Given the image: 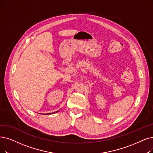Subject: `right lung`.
<instances>
[{"instance_id":"add662e5","label":"right lung","mask_w":153,"mask_h":153,"mask_svg":"<svg viewBox=\"0 0 153 153\" xmlns=\"http://www.w3.org/2000/svg\"><path fill=\"white\" fill-rule=\"evenodd\" d=\"M59 111H56V112H53V113H48V114H43V115H49V114H55V113H56V112H58Z\"/></svg>"}]
</instances>
